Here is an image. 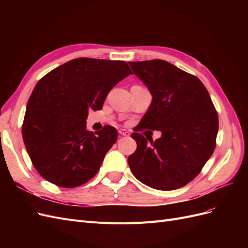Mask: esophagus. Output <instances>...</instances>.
<instances>
[{
    "instance_id": "esophagus-1",
    "label": "esophagus",
    "mask_w": 248,
    "mask_h": 248,
    "mask_svg": "<svg viewBox=\"0 0 248 248\" xmlns=\"http://www.w3.org/2000/svg\"><path fill=\"white\" fill-rule=\"evenodd\" d=\"M119 134H120V136H121V137H128V136H129V132L127 131L126 129H120V130H119Z\"/></svg>"
}]
</instances>
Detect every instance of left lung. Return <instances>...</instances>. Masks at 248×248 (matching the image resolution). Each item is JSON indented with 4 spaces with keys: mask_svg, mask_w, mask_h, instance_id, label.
Masks as SVG:
<instances>
[{
    "mask_svg": "<svg viewBox=\"0 0 248 248\" xmlns=\"http://www.w3.org/2000/svg\"><path fill=\"white\" fill-rule=\"evenodd\" d=\"M153 99L131 138L136 152L128 157L132 174L159 190H174L196 178L216 146L218 115L202 82L163 60L129 62ZM160 130L155 142L139 133Z\"/></svg>",
    "mask_w": 248,
    "mask_h": 248,
    "instance_id": "1",
    "label": "left lung"
}]
</instances>
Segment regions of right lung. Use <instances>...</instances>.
Wrapping results in <instances>:
<instances>
[{
    "label": "right lung",
    "instance_id": "add662e5",
    "mask_svg": "<svg viewBox=\"0 0 248 248\" xmlns=\"http://www.w3.org/2000/svg\"><path fill=\"white\" fill-rule=\"evenodd\" d=\"M131 73L124 61L78 58L37 82L21 133L40 176L59 187L73 188L97 174L118 132L109 125L95 134L89 131V110L101 109L110 90Z\"/></svg>",
    "mask_w": 248,
    "mask_h": 248
}]
</instances>
